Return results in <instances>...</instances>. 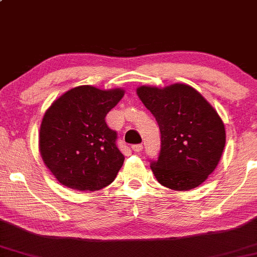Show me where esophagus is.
Returning a JSON list of instances; mask_svg holds the SVG:
<instances>
[{
  "label": "esophagus",
  "mask_w": 257,
  "mask_h": 257,
  "mask_svg": "<svg viewBox=\"0 0 257 257\" xmlns=\"http://www.w3.org/2000/svg\"><path fill=\"white\" fill-rule=\"evenodd\" d=\"M132 149H133V151H134V152H141V151H143V145H141V144H138V145H133Z\"/></svg>",
  "instance_id": "1"
}]
</instances>
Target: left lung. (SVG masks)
Listing matches in <instances>:
<instances>
[{
  "label": "left lung",
  "instance_id": "8db88e82",
  "mask_svg": "<svg viewBox=\"0 0 257 257\" xmlns=\"http://www.w3.org/2000/svg\"><path fill=\"white\" fill-rule=\"evenodd\" d=\"M138 96L155 116L161 152L152 173L170 190L187 191L205 181L219 164L226 144L225 124L216 110L191 85H141Z\"/></svg>",
  "mask_w": 257,
  "mask_h": 257
}]
</instances>
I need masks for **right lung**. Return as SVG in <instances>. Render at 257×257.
Wrapping results in <instances>:
<instances>
[{
  "label": "right lung",
  "mask_w": 257,
  "mask_h": 257,
  "mask_svg": "<svg viewBox=\"0 0 257 257\" xmlns=\"http://www.w3.org/2000/svg\"><path fill=\"white\" fill-rule=\"evenodd\" d=\"M124 95L120 88L102 90L79 85L63 94L44 113L40 152L61 185L77 191H98L113 181L124 156L117 133L105 122Z\"/></svg>",
  "instance_id": "right-lung-1"
}]
</instances>
